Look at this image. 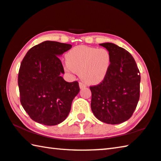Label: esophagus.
I'll use <instances>...</instances> for the list:
<instances>
[{"label":"esophagus","instance_id":"obj_1","mask_svg":"<svg viewBox=\"0 0 161 161\" xmlns=\"http://www.w3.org/2000/svg\"><path fill=\"white\" fill-rule=\"evenodd\" d=\"M79 85H80V89H82V88H84V87H86V85L83 82H80L79 83Z\"/></svg>","mask_w":161,"mask_h":161}]
</instances>
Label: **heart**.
<instances>
[{"label":"heart","mask_w":161,"mask_h":161,"mask_svg":"<svg viewBox=\"0 0 161 161\" xmlns=\"http://www.w3.org/2000/svg\"><path fill=\"white\" fill-rule=\"evenodd\" d=\"M67 69L80 74L81 80L94 84L107 75L111 63L110 52L105 48L77 46L66 54Z\"/></svg>","instance_id":"b5f03b06"}]
</instances>
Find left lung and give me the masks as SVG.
I'll list each match as a JSON object with an SVG mask.
<instances>
[{
  "instance_id": "8db88e82",
  "label": "left lung",
  "mask_w": 161,
  "mask_h": 161,
  "mask_svg": "<svg viewBox=\"0 0 161 161\" xmlns=\"http://www.w3.org/2000/svg\"><path fill=\"white\" fill-rule=\"evenodd\" d=\"M110 52L111 63L106 77L91 86V108L99 121L119 124L129 119L140 97L141 75L129 52L114 43L100 44Z\"/></svg>"
}]
</instances>
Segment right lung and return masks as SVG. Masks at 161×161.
<instances>
[{
    "instance_id": "obj_1",
    "label": "right lung",
    "mask_w": 161,
    "mask_h": 161,
    "mask_svg": "<svg viewBox=\"0 0 161 161\" xmlns=\"http://www.w3.org/2000/svg\"><path fill=\"white\" fill-rule=\"evenodd\" d=\"M72 47L45 41L30 49L21 62L18 80L20 103L37 123L46 126L62 123L80 92L78 81L67 82L60 76L64 72L58 56Z\"/></svg>"
}]
</instances>
